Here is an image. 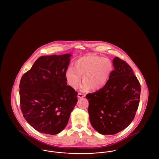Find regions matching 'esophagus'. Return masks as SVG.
Returning a JSON list of instances; mask_svg holds the SVG:
<instances>
[{
  "mask_svg": "<svg viewBox=\"0 0 159 159\" xmlns=\"http://www.w3.org/2000/svg\"><path fill=\"white\" fill-rule=\"evenodd\" d=\"M84 97H85V95H84V94H83V93H82L79 92V93H78V94H77V97H78L79 98H84Z\"/></svg>",
  "mask_w": 159,
  "mask_h": 159,
  "instance_id": "34e87169",
  "label": "esophagus"
}]
</instances>
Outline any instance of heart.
I'll list each match as a JSON object with an SVG mask.
<instances>
[{"instance_id":"obj_1","label":"heart","mask_w":159,"mask_h":159,"mask_svg":"<svg viewBox=\"0 0 159 159\" xmlns=\"http://www.w3.org/2000/svg\"><path fill=\"white\" fill-rule=\"evenodd\" d=\"M113 65L107 58L95 54H89L78 58L75 62L74 68L68 67L66 76L69 84L74 89L79 87L83 76L82 89L86 91H98L102 88L108 81Z\"/></svg>"}]
</instances>
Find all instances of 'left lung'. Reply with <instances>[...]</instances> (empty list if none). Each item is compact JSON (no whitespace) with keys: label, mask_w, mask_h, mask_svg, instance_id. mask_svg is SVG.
I'll return each mask as SVG.
<instances>
[{"label":"left lung","mask_w":159,"mask_h":159,"mask_svg":"<svg viewBox=\"0 0 159 159\" xmlns=\"http://www.w3.org/2000/svg\"><path fill=\"white\" fill-rule=\"evenodd\" d=\"M106 85L86 95L92 127L102 135H113L127 128L138 110L141 85L128 64L119 57Z\"/></svg>","instance_id":"1"}]
</instances>
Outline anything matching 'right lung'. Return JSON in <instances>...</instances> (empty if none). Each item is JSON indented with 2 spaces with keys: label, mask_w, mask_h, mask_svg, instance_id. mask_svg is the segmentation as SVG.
Here are the masks:
<instances>
[{
  "label": "right lung",
  "mask_w": 159,
  "mask_h": 159,
  "mask_svg": "<svg viewBox=\"0 0 159 159\" xmlns=\"http://www.w3.org/2000/svg\"><path fill=\"white\" fill-rule=\"evenodd\" d=\"M71 54L42 56L20 83V102L24 117L38 132L56 135L67 125L77 102V92L67 85Z\"/></svg>",
  "instance_id": "1"
}]
</instances>
